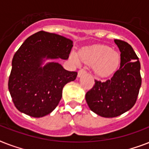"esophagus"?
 Listing matches in <instances>:
<instances>
[{"label":"esophagus","instance_id":"1","mask_svg":"<svg viewBox=\"0 0 149 149\" xmlns=\"http://www.w3.org/2000/svg\"><path fill=\"white\" fill-rule=\"evenodd\" d=\"M86 72V70H84V69H80V70L78 71V77H81L82 75L85 74Z\"/></svg>","mask_w":149,"mask_h":149}]
</instances>
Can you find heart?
Masks as SVG:
<instances>
[{"instance_id":"b5f03b06","label":"heart","mask_w":149,"mask_h":149,"mask_svg":"<svg viewBox=\"0 0 149 149\" xmlns=\"http://www.w3.org/2000/svg\"><path fill=\"white\" fill-rule=\"evenodd\" d=\"M80 58L85 63L93 65V70L100 77H107L117 70L120 64V56L105 45H97L86 48L80 52ZM71 58L79 64V58L76 53L71 54Z\"/></svg>"}]
</instances>
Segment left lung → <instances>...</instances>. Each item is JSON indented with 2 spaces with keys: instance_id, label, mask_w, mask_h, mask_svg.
Instances as JSON below:
<instances>
[{
  "instance_id": "8db88e82",
  "label": "left lung",
  "mask_w": 149,
  "mask_h": 149,
  "mask_svg": "<svg viewBox=\"0 0 149 149\" xmlns=\"http://www.w3.org/2000/svg\"><path fill=\"white\" fill-rule=\"evenodd\" d=\"M120 51V66L110 79L95 84L86 93L92 111L104 118H114L132 108L141 87V65L139 57L127 42L115 39Z\"/></svg>"
}]
</instances>
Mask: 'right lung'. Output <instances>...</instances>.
Masks as SVG:
<instances>
[{
    "label": "right lung",
    "mask_w": 149,
    "mask_h": 149,
    "mask_svg": "<svg viewBox=\"0 0 149 149\" xmlns=\"http://www.w3.org/2000/svg\"><path fill=\"white\" fill-rule=\"evenodd\" d=\"M72 42L57 34L40 31L29 36L15 52L8 89L16 108L33 118L50 113L60 101L63 86L77 78L58 63L42 67L44 58L67 59Z\"/></svg>",
    "instance_id": "add662e5"
}]
</instances>
